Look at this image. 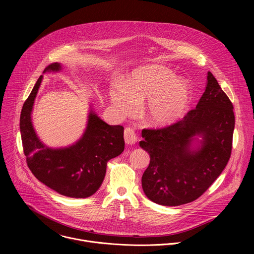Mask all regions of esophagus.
Listing matches in <instances>:
<instances>
[{"label":"esophagus","mask_w":254,"mask_h":254,"mask_svg":"<svg viewBox=\"0 0 254 254\" xmlns=\"http://www.w3.org/2000/svg\"><path fill=\"white\" fill-rule=\"evenodd\" d=\"M124 136H125V141L127 144H133L136 142V134L134 132V130L130 127H126L125 128V133H124Z\"/></svg>","instance_id":"1"}]
</instances>
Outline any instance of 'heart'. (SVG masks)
Returning a JSON list of instances; mask_svg holds the SVG:
<instances>
[{
  "mask_svg": "<svg viewBox=\"0 0 254 254\" xmlns=\"http://www.w3.org/2000/svg\"><path fill=\"white\" fill-rule=\"evenodd\" d=\"M110 96L122 116L133 114L136 104L144 100L143 120L155 127H167L184 116L192 90L186 80L176 78L170 68L153 64L134 69L121 84L114 83Z\"/></svg>",
  "mask_w": 254,
  "mask_h": 254,
  "instance_id": "obj_1",
  "label": "heart"
}]
</instances>
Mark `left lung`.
Segmentation results:
<instances>
[{
  "label": "left lung",
  "mask_w": 254,
  "mask_h": 254,
  "mask_svg": "<svg viewBox=\"0 0 254 254\" xmlns=\"http://www.w3.org/2000/svg\"><path fill=\"white\" fill-rule=\"evenodd\" d=\"M235 125L233 104L209 71L205 92L183 120L163 128H143L139 147L150 154L141 177L146 196L164 206L198 199L226 167ZM196 136L202 140L193 146Z\"/></svg>",
  "instance_id": "obj_1"
}]
</instances>
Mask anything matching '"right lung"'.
Here are the masks:
<instances>
[{
    "mask_svg": "<svg viewBox=\"0 0 254 254\" xmlns=\"http://www.w3.org/2000/svg\"><path fill=\"white\" fill-rule=\"evenodd\" d=\"M61 70L60 63L48 65L45 72ZM43 76L41 75L24 102L20 130L26 162L41 183L60 195L87 198L101 186L107 162L125 150L124 127L110 126L92 111L88 115L86 129L81 138L68 148L46 147L36 134L31 113Z\"/></svg>",
    "mask_w": 254,
    "mask_h": 254,
    "instance_id": "right-lung-1",
    "label": "right lung"
}]
</instances>
